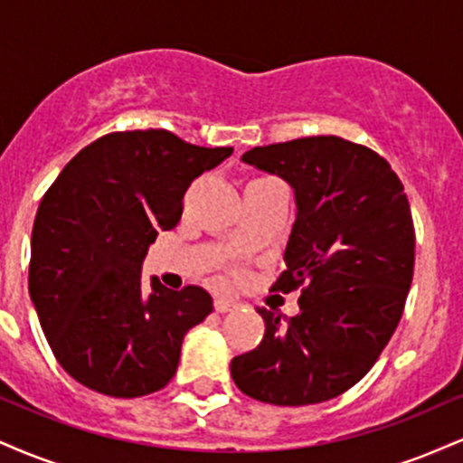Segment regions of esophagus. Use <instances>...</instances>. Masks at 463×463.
I'll use <instances>...</instances> for the list:
<instances>
[{
    "instance_id": "1",
    "label": "esophagus",
    "mask_w": 463,
    "mask_h": 463,
    "mask_svg": "<svg viewBox=\"0 0 463 463\" xmlns=\"http://www.w3.org/2000/svg\"><path fill=\"white\" fill-rule=\"evenodd\" d=\"M215 311L217 313H228L231 309H235L237 302L235 300H228V298H215Z\"/></svg>"
}]
</instances>
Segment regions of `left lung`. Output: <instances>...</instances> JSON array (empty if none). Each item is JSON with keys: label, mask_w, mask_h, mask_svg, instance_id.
I'll use <instances>...</instances> for the list:
<instances>
[{"label": "left lung", "mask_w": 463, "mask_h": 463, "mask_svg": "<svg viewBox=\"0 0 463 463\" xmlns=\"http://www.w3.org/2000/svg\"><path fill=\"white\" fill-rule=\"evenodd\" d=\"M291 184L296 222L274 291L302 287L300 313L257 309L265 335L231 361L254 401L316 405L359 383L401 322L413 279L411 209L383 156L342 137H305L241 156Z\"/></svg>", "instance_id": "left-lung-1"}]
</instances>
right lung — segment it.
I'll return each instance as SVG.
<instances>
[{
  "label": "right lung",
  "mask_w": 463,
  "mask_h": 463,
  "mask_svg": "<svg viewBox=\"0 0 463 463\" xmlns=\"http://www.w3.org/2000/svg\"><path fill=\"white\" fill-rule=\"evenodd\" d=\"M232 147L167 130L110 132L65 165L36 211L30 298L62 370L115 398L158 392L176 374L189 328L213 311L202 287L172 291L141 263L183 215L184 191Z\"/></svg>",
  "instance_id": "add662e5"
}]
</instances>
